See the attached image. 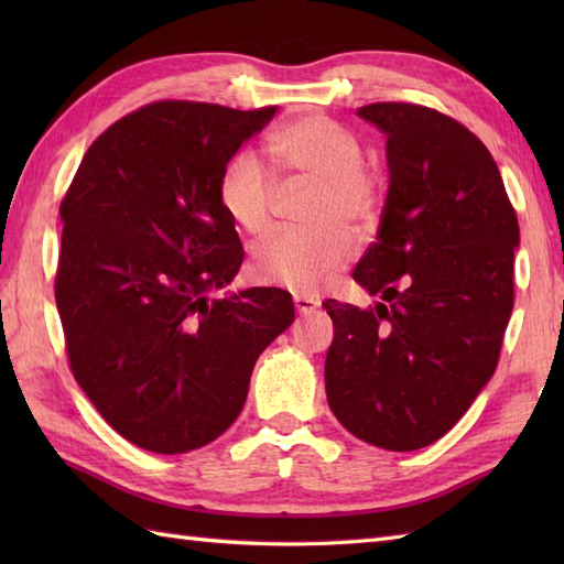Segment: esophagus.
<instances>
[{"label": "esophagus", "instance_id": "1", "mask_svg": "<svg viewBox=\"0 0 564 564\" xmlns=\"http://www.w3.org/2000/svg\"><path fill=\"white\" fill-rule=\"evenodd\" d=\"M293 305H295V310L301 315H310L313 313V310H317V301L315 297H310V295H293Z\"/></svg>", "mask_w": 564, "mask_h": 564}]
</instances>
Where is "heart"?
<instances>
[{"instance_id": "b5f03b06", "label": "heart", "mask_w": 564, "mask_h": 564, "mask_svg": "<svg viewBox=\"0 0 564 564\" xmlns=\"http://www.w3.org/2000/svg\"><path fill=\"white\" fill-rule=\"evenodd\" d=\"M267 158L297 182L313 184L303 230L263 237L251 254L259 281L295 293H315L329 283L354 254V235L378 220L386 200V178L361 160V142L349 128L325 113H303L267 138ZM279 182L254 152H237L218 178L220 206L237 227L257 235L271 223ZM346 224L350 226L345 227Z\"/></svg>"}]
</instances>
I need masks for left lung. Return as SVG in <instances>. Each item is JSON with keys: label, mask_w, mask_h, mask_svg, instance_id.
<instances>
[{"label": "left lung", "mask_w": 564, "mask_h": 564, "mask_svg": "<svg viewBox=\"0 0 564 564\" xmlns=\"http://www.w3.org/2000/svg\"><path fill=\"white\" fill-rule=\"evenodd\" d=\"M388 135L378 239L354 279L376 307L325 303L334 416L388 451L438 441L492 378L513 307L519 220L482 140L406 101L358 109Z\"/></svg>", "instance_id": "obj_1"}]
</instances>
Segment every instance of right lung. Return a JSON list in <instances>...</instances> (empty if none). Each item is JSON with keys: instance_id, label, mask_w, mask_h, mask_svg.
I'll return each instance as SVG.
<instances>
[{"instance_id": "right-lung-1", "label": "right lung", "mask_w": 564, "mask_h": 564, "mask_svg": "<svg viewBox=\"0 0 564 564\" xmlns=\"http://www.w3.org/2000/svg\"><path fill=\"white\" fill-rule=\"evenodd\" d=\"M254 111L154 101L91 142L59 203L55 303L69 370L118 434L152 453L218 438L259 354L291 327V293H208L245 259L218 198L227 160L269 123Z\"/></svg>"}]
</instances>
